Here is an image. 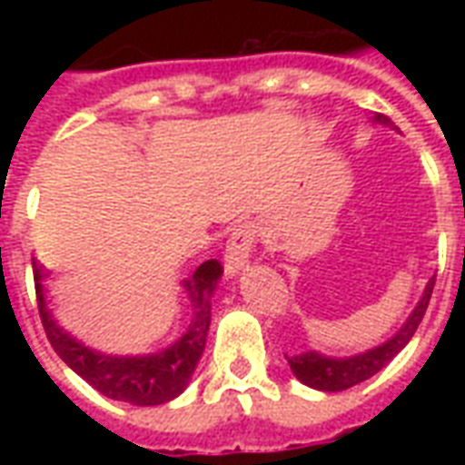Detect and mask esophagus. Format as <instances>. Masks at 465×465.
Instances as JSON below:
<instances>
[{
    "instance_id": "esophagus-1",
    "label": "esophagus",
    "mask_w": 465,
    "mask_h": 465,
    "mask_svg": "<svg viewBox=\"0 0 465 465\" xmlns=\"http://www.w3.org/2000/svg\"><path fill=\"white\" fill-rule=\"evenodd\" d=\"M256 236H259V226L252 222L233 229L229 242H226V249H223V269L229 276L239 273L249 263V253H252Z\"/></svg>"
}]
</instances>
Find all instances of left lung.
<instances>
[{"label":"left lung","instance_id":"obj_1","mask_svg":"<svg viewBox=\"0 0 465 465\" xmlns=\"http://www.w3.org/2000/svg\"><path fill=\"white\" fill-rule=\"evenodd\" d=\"M373 122L389 124L391 119L383 114H376L373 116ZM433 283H436L433 279L426 283V292L420 296V302L416 303V309L411 312L406 323L391 336L389 341H383L381 346H376V349H369L363 351V353H356V356H349V359H331V356H323L319 351H306V353H299V356H286V359H289V366H292L293 371V376L302 381V383H306V386H312V389L319 391H346L351 389V386L361 383V381L371 379V376L379 373V371L411 341V336L416 333L420 319H423V313L429 309Z\"/></svg>","mask_w":465,"mask_h":465}]
</instances>
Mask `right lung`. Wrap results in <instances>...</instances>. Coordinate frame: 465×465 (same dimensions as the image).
Wrapping results in <instances>:
<instances>
[{
	"label": "right lung",
	"mask_w": 465,
	"mask_h": 465,
	"mask_svg": "<svg viewBox=\"0 0 465 465\" xmlns=\"http://www.w3.org/2000/svg\"><path fill=\"white\" fill-rule=\"evenodd\" d=\"M32 269H35L36 303H39L46 339L54 346L59 359L76 371L86 383H92L99 393L134 406H159L176 399L189 386L193 369L206 346V333L212 323V293L223 273L222 263L216 259L203 262L192 273V279L183 282V289L192 302V322L182 339L169 349L146 356H109L69 336L46 306L45 286H42L45 269L35 259H32Z\"/></svg>",
	"instance_id": "right-lung-1"
}]
</instances>
